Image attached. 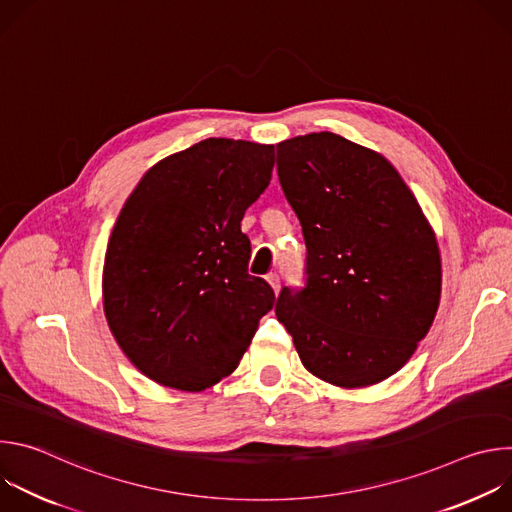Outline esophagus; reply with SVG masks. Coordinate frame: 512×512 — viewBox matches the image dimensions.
Returning a JSON list of instances; mask_svg holds the SVG:
<instances>
[{
	"mask_svg": "<svg viewBox=\"0 0 512 512\" xmlns=\"http://www.w3.org/2000/svg\"><path fill=\"white\" fill-rule=\"evenodd\" d=\"M267 281H269V285L273 287L275 294H279V275H277V273H269V275H267Z\"/></svg>",
	"mask_w": 512,
	"mask_h": 512,
	"instance_id": "obj_1",
	"label": "esophagus"
}]
</instances>
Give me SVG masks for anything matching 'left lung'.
Segmentation results:
<instances>
[{
	"instance_id": "obj_1",
	"label": "left lung",
	"mask_w": 512,
	"mask_h": 512,
	"mask_svg": "<svg viewBox=\"0 0 512 512\" xmlns=\"http://www.w3.org/2000/svg\"><path fill=\"white\" fill-rule=\"evenodd\" d=\"M283 194L304 231L306 287L277 320L318 379L360 389L395 375L429 332L442 257L417 198L381 154L320 131L277 143Z\"/></svg>"
}]
</instances>
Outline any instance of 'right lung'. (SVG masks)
Here are the masks:
<instances>
[{"mask_svg": "<svg viewBox=\"0 0 512 512\" xmlns=\"http://www.w3.org/2000/svg\"><path fill=\"white\" fill-rule=\"evenodd\" d=\"M273 164V145L208 137L154 164L125 200L103 310L119 348L158 385L198 393L229 377L273 308L241 233Z\"/></svg>", "mask_w": 512, "mask_h": 512, "instance_id": "right-lung-1", "label": "right lung"}]
</instances>
